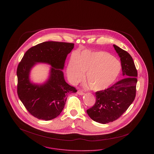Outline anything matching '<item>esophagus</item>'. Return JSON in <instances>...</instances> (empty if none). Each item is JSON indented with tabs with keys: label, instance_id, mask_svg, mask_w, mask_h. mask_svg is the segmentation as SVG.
Wrapping results in <instances>:
<instances>
[{
	"label": "esophagus",
	"instance_id": "1",
	"mask_svg": "<svg viewBox=\"0 0 154 154\" xmlns=\"http://www.w3.org/2000/svg\"><path fill=\"white\" fill-rule=\"evenodd\" d=\"M77 93L79 94V95H84V92H83V91H82V90H81V89H79L78 91V92H77Z\"/></svg>",
	"mask_w": 154,
	"mask_h": 154
}]
</instances>
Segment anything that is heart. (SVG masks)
<instances>
[{
    "label": "heart",
    "instance_id": "b5f03b06",
    "mask_svg": "<svg viewBox=\"0 0 154 154\" xmlns=\"http://www.w3.org/2000/svg\"><path fill=\"white\" fill-rule=\"evenodd\" d=\"M121 64L109 53L85 50L73 53L67 67L69 78L74 82L82 80L87 72L86 81L89 88L101 91L109 87L121 71Z\"/></svg>",
    "mask_w": 154,
    "mask_h": 154
}]
</instances>
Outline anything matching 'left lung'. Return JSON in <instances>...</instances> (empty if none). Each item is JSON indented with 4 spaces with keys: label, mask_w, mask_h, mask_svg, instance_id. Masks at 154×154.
<instances>
[{
    "label": "left lung",
    "mask_w": 154,
    "mask_h": 154,
    "mask_svg": "<svg viewBox=\"0 0 154 154\" xmlns=\"http://www.w3.org/2000/svg\"><path fill=\"white\" fill-rule=\"evenodd\" d=\"M113 46L120 57L125 78L109 88L97 91L94 105L87 110L92 120L102 124L112 122L120 117L136 97L137 72L132 56L119 47L114 44Z\"/></svg>",
    "instance_id": "left-lung-1"
}]
</instances>
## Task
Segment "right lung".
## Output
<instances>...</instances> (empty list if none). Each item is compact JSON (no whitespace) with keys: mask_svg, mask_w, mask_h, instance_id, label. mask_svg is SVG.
Returning <instances> with one entry per match:
<instances>
[{"mask_svg":"<svg viewBox=\"0 0 154 154\" xmlns=\"http://www.w3.org/2000/svg\"><path fill=\"white\" fill-rule=\"evenodd\" d=\"M74 44L59 42H45L31 47L24 54L17 70V93L27 111L40 120H50L57 117L63 109L68 94L77 89L67 84L61 69ZM50 64L49 81L43 86L31 83L29 71L35 63Z\"/></svg>","mask_w":154,"mask_h":154,"instance_id":"right-lung-1","label":"right lung"}]
</instances>
